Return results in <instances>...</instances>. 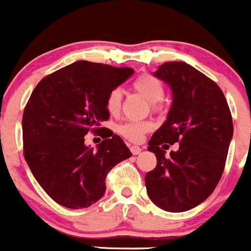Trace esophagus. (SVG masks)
<instances>
[{
	"instance_id": "obj_1",
	"label": "esophagus",
	"mask_w": 251,
	"mask_h": 251,
	"mask_svg": "<svg viewBox=\"0 0 251 251\" xmlns=\"http://www.w3.org/2000/svg\"><path fill=\"white\" fill-rule=\"evenodd\" d=\"M141 150L143 149H141L140 147H136V145H131V147H130V151H131L134 155H138V154H140Z\"/></svg>"
}]
</instances>
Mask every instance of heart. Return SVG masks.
<instances>
[{
	"label": "heart",
	"mask_w": 251,
	"mask_h": 251,
	"mask_svg": "<svg viewBox=\"0 0 251 251\" xmlns=\"http://www.w3.org/2000/svg\"><path fill=\"white\" fill-rule=\"evenodd\" d=\"M132 89L144 99L151 103V108L154 112H159L162 110V100L164 97V86L162 80L158 79L151 74H140L131 84ZM106 108L111 115H117L121 110V93L119 89H112L106 99ZM151 130V124L148 121H128L117 127L123 138L130 141L138 143L144 138V135Z\"/></svg>",
	"instance_id": "b5f03b06"
}]
</instances>
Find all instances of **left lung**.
Returning a JSON list of instances; mask_svg holds the SVG:
<instances>
[{
  "mask_svg": "<svg viewBox=\"0 0 251 251\" xmlns=\"http://www.w3.org/2000/svg\"><path fill=\"white\" fill-rule=\"evenodd\" d=\"M155 75L171 86L173 104L148 143L156 167L145 176V186L162 210L183 212L202 203L219 184L234 132L232 117L221 88L192 65L168 62ZM176 142L177 151L165 157Z\"/></svg>",
  "mask_w": 251,
  "mask_h": 251,
  "instance_id": "8db88e82",
  "label": "left lung"
}]
</instances>
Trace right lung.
Segmentation results:
<instances>
[{
	"label": "right lung",
	"instance_id": "add662e5",
	"mask_svg": "<svg viewBox=\"0 0 251 251\" xmlns=\"http://www.w3.org/2000/svg\"><path fill=\"white\" fill-rule=\"evenodd\" d=\"M132 74V68L79 60L43 78L32 91L23 115L24 156L56 203L79 210L97 202L108 172L132 155L119 135L101 127L110 117L108 93ZM89 131L104 139L97 151L84 144Z\"/></svg>",
	"mask_w": 251,
	"mask_h": 251
}]
</instances>
